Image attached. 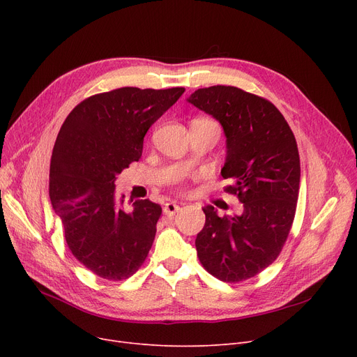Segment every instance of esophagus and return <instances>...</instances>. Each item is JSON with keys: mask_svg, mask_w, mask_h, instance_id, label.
<instances>
[{"mask_svg": "<svg viewBox=\"0 0 357 357\" xmlns=\"http://www.w3.org/2000/svg\"><path fill=\"white\" fill-rule=\"evenodd\" d=\"M178 211H179V205L175 204V202H166V204L163 205V213H165L167 217L175 215Z\"/></svg>", "mask_w": 357, "mask_h": 357, "instance_id": "34e87169", "label": "esophagus"}]
</instances>
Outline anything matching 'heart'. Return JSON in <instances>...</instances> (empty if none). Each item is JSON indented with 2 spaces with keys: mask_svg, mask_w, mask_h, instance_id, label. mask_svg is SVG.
Listing matches in <instances>:
<instances>
[{
  "mask_svg": "<svg viewBox=\"0 0 357 357\" xmlns=\"http://www.w3.org/2000/svg\"><path fill=\"white\" fill-rule=\"evenodd\" d=\"M197 120H205V119H197Z\"/></svg>",
  "mask_w": 357,
  "mask_h": 357,
  "instance_id": "obj_1",
  "label": "heart"
}]
</instances>
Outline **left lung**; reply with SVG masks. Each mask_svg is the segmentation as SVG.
<instances>
[{
    "label": "left lung",
    "instance_id": "1",
    "mask_svg": "<svg viewBox=\"0 0 357 357\" xmlns=\"http://www.w3.org/2000/svg\"><path fill=\"white\" fill-rule=\"evenodd\" d=\"M188 102L211 114L227 137L221 176L243 204L241 215L202 208L195 246L204 269L224 282L250 279L276 260L291 231L299 192L298 146L280 111L266 98L236 86L197 89Z\"/></svg>",
    "mask_w": 357,
    "mask_h": 357
}]
</instances>
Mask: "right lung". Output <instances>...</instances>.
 <instances>
[{
	"mask_svg": "<svg viewBox=\"0 0 357 357\" xmlns=\"http://www.w3.org/2000/svg\"><path fill=\"white\" fill-rule=\"evenodd\" d=\"M183 92L124 86L97 93L61 127L50 160L52 207L72 255L102 279L136 273L153 245L160 205L140 199L124 211V195L116 201V179L140 159L147 130Z\"/></svg>",
	"mask_w": 357,
	"mask_h": 357,
	"instance_id": "right-lung-1",
	"label": "right lung"
}]
</instances>
